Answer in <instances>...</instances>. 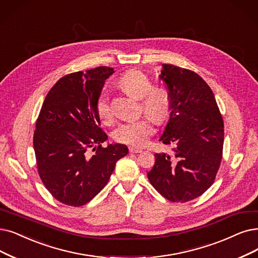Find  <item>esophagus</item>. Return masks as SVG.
I'll return each mask as SVG.
<instances>
[{
	"instance_id": "1",
	"label": "esophagus",
	"mask_w": 258,
	"mask_h": 258,
	"mask_svg": "<svg viewBox=\"0 0 258 258\" xmlns=\"http://www.w3.org/2000/svg\"><path fill=\"white\" fill-rule=\"evenodd\" d=\"M143 150L142 148H139V147H136V146H130L129 147V152L130 153H141Z\"/></svg>"
}]
</instances>
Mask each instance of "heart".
Instances as JSON below:
<instances>
[{
    "mask_svg": "<svg viewBox=\"0 0 258 258\" xmlns=\"http://www.w3.org/2000/svg\"><path fill=\"white\" fill-rule=\"evenodd\" d=\"M119 87L130 96L141 99V107L148 117L121 122L113 132L115 141L129 145L142 146L153 135L152 121L164 123L171 112V98L162 88H153L151 79L138 70L127 71L118 80ZM96 112L104 121H111L113 113L108 97L101 94L96 101Z\"/></svg>",
    "mask_w": 258,
    "mask_h": 258,
    "instance_id": "heart-1",
    "label": "heart"
}]
</instances>
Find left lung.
<instances>
[{"label": "left lung", "instance_id": "1", "mask_svg": "<svg viewBox=\"0 0 258 258\" xmlns=\"http://www.w3.org/2000/svg\"><path fill=\"white\" fill-rule=\"evenodd\" d=\"M171 112L160 140L169 153H156L147 173L152 186L171 202H187L207 191L219 169L224 125L212 89L197 73L163 64Z\"/></svg>", "mask_w": 258, "mask_h": 258}]
</instances>
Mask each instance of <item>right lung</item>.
Instances as JSON below:
<instances>
[{
    "instance_id": "add662e5",
    "label": "right lung",
    "mask_w": 258,
    "mask_h": 258,
    "mask_svg": "<svg viewBox=\"0 0 258 258\" xmlns=\"http://www.w3.org/2000/svg\"><path fill=\"white\" fill-rule=\"evenodd\" d=\"M114 71L98 67L60 78L41 107L34 149L41 181L59 202L81 207L106 186L116 162L127 156L123 144L102 147L96 101Z\"/></svg>"
}]
</instances>
